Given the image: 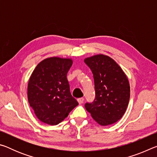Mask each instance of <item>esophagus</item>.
<instances>
[{"label": "esophagus", "mask_w": 157, "mask_h": 157, "mask_svg": "<svg viewBox=\"0 0 157 157\" xmlns=\"http://www.w3.org/2000/svg\"><path fill=\"white\" fill-rule=\"evenodd\" d=\"M78 102H79V105L82 104V103L84 102V98H78Z\"/></svg>", "instance_id": "1"}]
</instances>
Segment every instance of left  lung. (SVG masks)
<instances>
[{
  "label": "left lung",
  "instance_id": "left-lung-1",
  "mask_svg": "<svg viewBox=\"0 0 157 157\" xmlns=\"http://www.w3.org/2000/svg\"><path fill=\"white\" fill-rule=\"evenodd\" d=\"M84 62L94 75L95 98L85 104L92 118L102 126L115 123L123 117L130 97L127 76L115 61L105 55L87 57Z\"/></svg>",
  "mask_w": 157,
  "mask_h": 157
}]
</instances>
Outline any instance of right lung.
Wrapping results in <instances>:
<instances>
[{"label":"right lung","instance_id":"obj_1","mask_svg":"<svg viewBox=\"0 0 157 157\" xmlns=\"http://www.w3.org/2000/svg\"><path fill=\"white\" fill-rule=\"evenodd\" d=\"M73 60L53 57L38 63L29 79L28 98L39 121L55 125L68 116L78 102L71 94L66 78Z\"/></svg>","mask_w":157,"mask_h":157}]
</instances>
